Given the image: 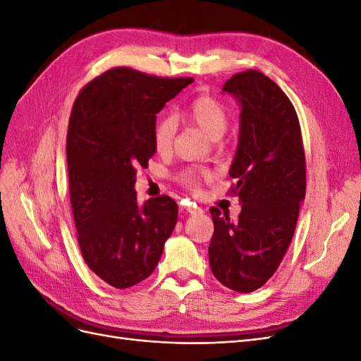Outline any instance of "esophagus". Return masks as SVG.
<instances>
[{"label":"esophagus","mask_w":361,"mask_h":361,"mask_svg":"<svg viewBox=\"0 0 361 361\" xmlns=\"http://www.w3.org/2000/svg\"><path fill=\"white\" fill-rule=\"evenodd\" d=\"M182 209H183L185 212L191 214V215H199V214H202V212H203L197 204H188V206H183Z\"/></svg>","instance_id":"34e87169"}]
</instances>
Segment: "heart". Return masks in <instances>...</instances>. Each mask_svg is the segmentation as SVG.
I'll return each mask as SVG.
<instances>
[{
    "instance_id": "heart-1",
    "label": "heart",
    "mask_w": 361,
    "mask_h": 361,
    "mask_svg": "<svg viewBox=\"0 0 361 361\" xmlns=\"http://www.w3.org/2000/svg\"><path fill=\"white\" fill-rule=\"evenodd\" d=\"M182 118L194 126H197L202 133L212 141L220 140L231 125V113L227 106L214 96H199L182 111ZM176 126L170 117H162L154 126V146L158 152L170 150ZM202 176L211 178L209 171H200ZM179 179L183 185L194 188L197 185V176L192 170H185L179 174Z\"/></svg>"
}]
</instances>
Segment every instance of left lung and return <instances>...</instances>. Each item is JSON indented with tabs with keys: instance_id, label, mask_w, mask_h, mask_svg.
Wrapping results in <instances>:
<instances>
[{
	"instance_id": "obj_1",
	"label": "left lung",
	"mask_w": 361,
	"mask_h": 361,
	"mask_svg": "<svg viewBox=\"0 0 361 361\" xmlns=\"http://www.w3.org/2000/svg\"><path fill=\"white\" fill-rule=\"evenodd\" d=\"M223 90L241 104L231 194L243 209L236 221L211 207L209 265L236 292H253L274 276L292 241L305 195V157L297 111L280 87L259 71L235 73Z\"/></svg>"
}]
</instances>
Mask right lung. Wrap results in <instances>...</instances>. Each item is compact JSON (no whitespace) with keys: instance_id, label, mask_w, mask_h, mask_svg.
<instances>
[{"instance_id":"obj_1","label":"right lung","mask_w":361,"mask_h":361,"mask_svg":"<svg viewBox=\"0 0 361 361\" xmlns=\"http://www.w3.org/2000/svg\"><path fill=\"white\" fill-rule=\"evenodd\" d=\"M192 78H161L114 68L84 85L69 118V195L81 255L116 289L147 279L178 223L169 195L143 206L134 190L138 167L157 152V114Z\"/></svg>"}]
</instances>
